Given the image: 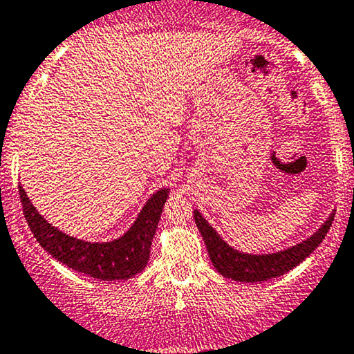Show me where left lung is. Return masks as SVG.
I'll use <instances>...</instances> for the list:
<instances>
[{
  "label": "left lung",
  "instance_id": "left-lung-1",
  "mask_svg": "<svg viewBox=\"0 0 354 354\" xmlns=\"http://www.w3.org/2000/svg\"><path fill=\"white\" fill-rule=\"evenodd\" d=\"M194 219H196L197 227L207 246L209 258L221 275L238 280V282H265V280L275 279V277L290 272L300 261L306 260L326 238L330 224L334 221V214H330V218L322 224V227L314 236L297 246L285 250V252L273 254L239 253L218 236V233L209 226L199 211H194Z\"/></svg>",
  "mask_w": 354,
  "mask_h": 354
}]
</instances>
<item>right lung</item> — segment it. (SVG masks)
Returning a JSON list of instances; mask_svg holds the SVG:
<instances>
[{
	"instance_id": "right-lung-1",
	"label": "right lung",
	"mask_w": 354,
	"mask_h": 354,
	"mask_svg": "<svg viewBox=\"0 0 354 354\" xmlns=\"http://www.w3.org/2000/svg\"><path fill=\"white\" fill-rule=\"evenodd\" d=\"M18 192L26 223L41 248L75 272L108 282L130 279L147 267L151 241L169 196V189L153 194L130 231L120 239L109 243H86L55 230L30 204L24 189L18 187Z\"/></svg>"
}]
</instances>
